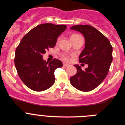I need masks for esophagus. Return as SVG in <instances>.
I'll return each instance as SVG.
<instances>
[{
    "label": "esophagus",
    "instance_id": "obj_1",
    "mask_svg": "<svg viewBox=\"0 0 125 125\" xmlns=\"http://www.w3.org/2000/svg\"><path fill=\"white\" fill-rule=\"evenodd\" d=\"M63 66H64V67H68V66H69V64H68L64 63V64H63Z\"/></svg>",
    "mask_w": 125,
    "mask_h": 125
}]
</instances>
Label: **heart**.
<instances>
[{"label": "heart", "instance_id": "heart-1", "mask_svg": "<svg viewBox=\"0 0 125 125\" xmlns=\"http://www.w3.org/2000/svg\"><path fill=\"white\" fill-rule=\"evenodd\" d=\"M79 36H80L78 35V34H73V35H72V36H71V39L74 38V37H79ZM61 58L64 61H68L69 60V57L68 55L66 54H61Z\"/></svg>", "mask_w": 125, "mask_h": 125}]
</instances>
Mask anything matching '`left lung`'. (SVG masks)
I'll use <instances>...</instances> for the list:
<instances>
[{"mask_svg":"<svg viewBox=\"0 0 125 125\" xmlns=\"http://www.w3.org/2000/svg\"><path fill=\"white\" fill-rule=\"evenodd\" d=\"M71 29L79 32L84 37L85 47L79 59L88 67L83 71L79 65H74L77 73L70 78V83L78 90L90 91L106 77L113 61V47L108 39L91 25H73Z\"/></svg>","mask_w":125,"mask_h":125,"instance_id":"8db88e82","label":"left lung"}]
</instances>
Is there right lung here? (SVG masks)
<instances>
[{
  "label": "right lung",
  "mask_w": 125,
  "mask_h": 125,
  "mask_svg": "<svg viewBox=\"0 0 125 125\" xmlns=\"http://www.w3.org/2000/svg\"><path fill=\"white\" fill-rule=\"evenodd\" d=\"M66 25L42 24L33 28L22 38L15 50V66L24 84L35 91L49 89L54 83V71L62 66L60 60L47 62L43 54L54 47Z\"/></svg>",
  "instance_id": "add662e5"
}]
</instances>
